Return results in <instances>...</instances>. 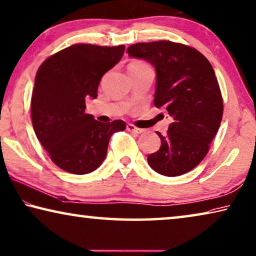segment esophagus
Segmentation results:
<instances>
[{"label": "esophagus", "instance_id": "esophagus-1", "mask_svg": "<svg viewBox=\"0 0 256 256\" xmlns=\"http://www.w3.org/2000/svg\"><path fill=\"white\" fill-rule=\"evenodd\" d=\"M126 130H128V131H130V132L136 133V134H140V133L144 132L142 128H138L134 126V125H132V124H128L126 125Z\"/></svg>", "mask_w": 256, "mask_h": 256}]
</instances>
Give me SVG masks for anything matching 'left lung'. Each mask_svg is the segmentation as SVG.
<instances>
[{"mask_svg":"<svg viewBox=\"0 0 256 256\" xmlns=\"http://www.w3.org/2000/svg\"><path fill=\"white\" fill-rule=\"evenodd\" d=\"M132 58L152 64L156 70L154 104L172 117L160 148L150 154V168L165 176H179L204 160L220 128L223 102L216 72L196 48L158 40L136 43L126 50Z\"/></svg>","mask_w":256,"mask_h":256,"instance_id":"8db88e82","label":"left lung"}]
</instances>
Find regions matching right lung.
I'll return each instance as SVG.
<instances>
[{"label":"right lung","mask_w":256,"mask_h":256,"mask_svg":"<svg viewBox=\"0 0 256 256\" xmlns=\"http://www.w3.org/2000/svg\"><path fill=\"white\" fill-rule=\"evenodd\" d=\"M124 51V46L75 44L40 66L32 96V122L40 144L64 171H94L106 158L110 136L126 128L124 120L101 123L85 114V99L98 96L101 77Z\"/></svg>","instance_id":"add662e5"}]
</instances>
